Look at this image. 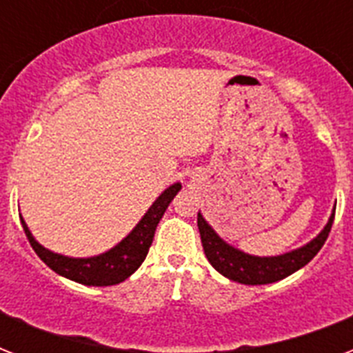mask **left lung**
I'll return each instance as SVG.
<instances>
[{
	"label": "left lung",
	"instance_id": "left-lung-1",
	"mask_svg": "<svg viewBox=\"0 0 353 353\" xmlns=\"http://www.w3.org/2000/svg\"><path fill=\"white\" fill-rule=\"evenodd\" d=\"M335 214H332L328 225L324 227V231L312 240L307 245L296 249V251L285 252L280 256H251L245 252L238 251L234 247L227 245L225 241L221 240L220 236L212 231V227L203 220V216L198 212V229L201 236V243H203V251L210 265L221 273L227 279L240 282L247 285H262V284H273L279 280L290 276L301 268H304L310 260H312L324 241L328 238L332 225H334Z\"/></svg>",
	"mask_w": 353,
	"mask_h": 353
}]
</instances>
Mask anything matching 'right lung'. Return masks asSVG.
Wrapping results in <instances>:
<instances>
[{
  "label": "right lung",
  "mask_w": 353,
  "mask_h": 353,
  "mask_svg": "<svg viewBox=\"0 0 353 353\" xmlns=\"http://www.w3.org/2000/svg\"><path fill=\"white\" fill-rule=\"evenodd\" d=\"M179 190H181L179 183L166 188L165 192L155 199V203L150 207V210L144 214L143 220L139 221L137 227L119 245H115L112 251L104 252L101 256L68 258L57 254V252H51L32 238V234L25 225L23 218H21V225H23L25 236H27L30 247L41 258V262L47 263L54 273L84 285H115L122 280H126L132 273H135L139 265L144 262L150 245H152V240H154L157 223Z\"/></svg>",
  "instance_id": "right-lung-1"
}]
</instances>
